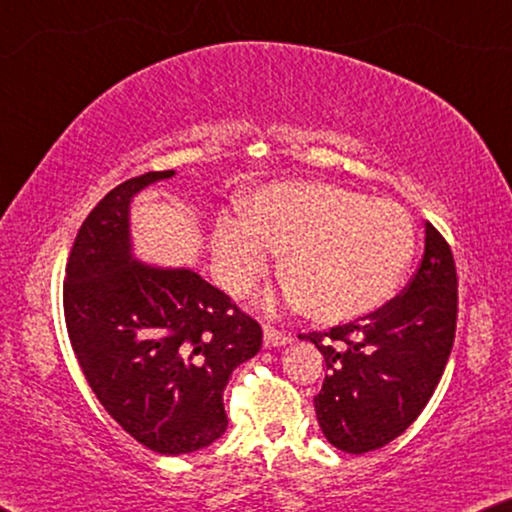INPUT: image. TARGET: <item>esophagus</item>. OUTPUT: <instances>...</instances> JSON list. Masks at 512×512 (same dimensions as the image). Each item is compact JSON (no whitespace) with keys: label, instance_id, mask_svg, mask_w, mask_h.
<instances>
[{"label":"esophagus","instance_id":"esophagus-1","mask_svg":"<svg viewBox=\"0 0 512 512\" xmlns=\"http://www.w3.org/2000/svg\"><path fill=\"white\" fill-rule=\"evenodd\" d=\"M263 342L265 347H282V345H289L291 335L284 331H277L275 326H263Z\"/></svg>","mask_w":512,"mask_h":512}]
</instances>
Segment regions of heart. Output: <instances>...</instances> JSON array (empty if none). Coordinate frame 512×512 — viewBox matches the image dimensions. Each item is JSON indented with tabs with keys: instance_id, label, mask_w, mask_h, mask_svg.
I'll return each instance as SVG.
<instances>
[{
	"instance_id": "heart-1",
	"label": "heart",
	"mask_w": 512,
	"mask_h": 512,
	"mask_svg": "<svg viewBox=\"0 0 512 512\" xmlns=\"http://www.w3.org/2000/svg\"><path fill=\"white\" fill-rule=\"evenodd\" d=\"M212 249L233 296H247L268 277L275 251H284L291 303L319 324H347L394 296L415 256V223L398 202L284 181L251 195L244 214L221 216Z\"/></svg>"
}]
</instances>
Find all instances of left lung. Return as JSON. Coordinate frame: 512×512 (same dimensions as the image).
I'll list each match as a JSON object with an SVG mask.
<instances>
[{
  "label": "left lung",
  "mask_w": 512,
  "mask_h": 512,
  "mask_svg": "<svg viewBox=\"0 0 512 512\" xmlns=\"http://www.w3.org/2000/svg\"><path fill=\"white\" fill-rule=\"evenodd\" d=\"M457 331V265L426 223L424 256L403 293L361 321L300 333L324 354L314 410L328 443L349 454L380 450L426 408Z\"/></svg>",
  "instance_id": "8db88e82"
}]
</instances>
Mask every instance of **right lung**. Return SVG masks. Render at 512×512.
Listing matches in <instances>:
<instances>
[{
    "label": "right lung",
    "mask_w": 512,
    "mask_h": 512,
    "mask_svg": "<svg viewBox=\"0 0 512 512\" xmlns=\"http://www.w3.org/2000/svg\"><path fill=\"white\" fill-rule=\"evenodd\" d=\"M172 174L146 172L97 202L69 251L62 305L76 361L104 410L149 450L188 454L223 436V389L261 349L263 331L198 272L132 258V195Z\"/></svg>",
    "instance_id": "add662e5"
}]
</instances>
